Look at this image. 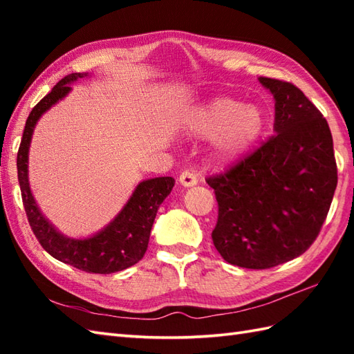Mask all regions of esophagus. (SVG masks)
I'll return each instance as SVG.
<instances>
[{"instance_id":"obj_1","label":"esophagus","mask_w":354,"mask_h":354,"mask_svg":"<svg viewBox=\"0 0 354 354\" xmlns=\"http://www.w3.org/2000/svg\"><path fill=\"white\" fill-rule=\"evenodd\" d=\"M179 183H181V185H184V187H193L198 184V176L194 175L193 171L185 170L181 173V175H179Z\"/></svg>"}]
</instances>
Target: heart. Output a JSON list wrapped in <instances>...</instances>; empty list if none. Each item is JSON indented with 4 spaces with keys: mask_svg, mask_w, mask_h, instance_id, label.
<instances>
[{
    "mask_svg": "<svg viewBox=\"0 0 354 354\" xmlns=\"http://www.w3.org/2000/svg\"><path fill=\"white\" fill-rule=\"evenodd\" d=\"M190 129L202 138L216 140L217 161L232 162L259 141L265 131V115L255 104L219 97L194 112Z\"/></svg>",
    "mask_w": 354,
    "mask_h": 354,
    "instance_id": "heart-1",
    "label": "heart"
}]
</instances>
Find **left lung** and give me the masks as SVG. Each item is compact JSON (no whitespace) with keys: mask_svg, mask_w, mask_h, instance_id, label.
<instances>
[{"mask_svg":"<svg viewBox=\"0 0 354 354\" xmlns=\"http://www.w3.org/2000/svg\"><path fill=\"white\" fill-rule=\"evenodd\" d=\"M274 95V137L223 175L207 179L219 217L213 243L225 261L268 269L318 237L337 184L327 120L289 82L259 77Z\"/></svg>","mask_w":354,"mask_h":354,"instance_id":"8db88e82","label":"left lung"}]
</instances>
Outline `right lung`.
Listing matches in <instances>:
<instances>
[{"label": "right lung", "instance_id": "add662e5", "mask_svg": "<svg viewBox=\"0 0 354 354\" xmlns=\"http://www.w3.org/2000/svg\"><path fill=\"white\" fill-rule=\"evenodd\" d=\"M89 76L91 74L88 73H73L65 76L30 112L18 150V181L30 227L51 257L85 272L112 274L131 268L142 259L158 208L170 194L175 179L161 176L141 181L114 219L89 237L73 239L64 236L42 214L28 183V150L35 126L45 112L70 94L74 82Z\"/></svg>", "mask_w": 354, "mask_h": 354}]
</instances>
